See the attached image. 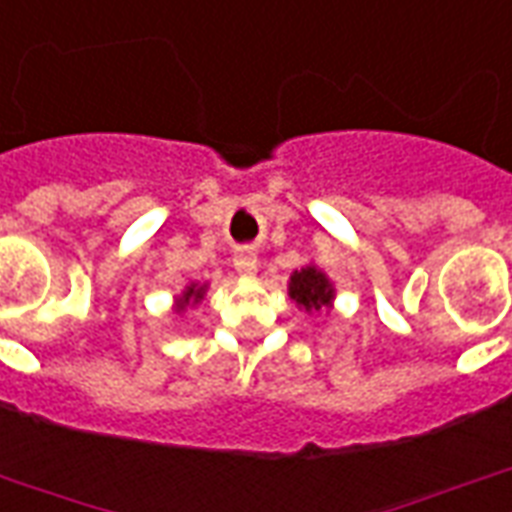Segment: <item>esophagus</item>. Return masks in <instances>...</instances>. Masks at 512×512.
Instances as JSON below:
<instances>
[{
    "mask_svg": "<svg viewBox=\"0 0 512 512\" xmlns=\"http://www.w3.org/2000/svg\"><path fill=\"white\" fill-rule=\"evenodd\" d=\"M233 265H236V271H239L241 276H252V273L257 271V255L252 249H241V252H236V257H233Z\"/></svg>",
    "mask_w": 512,
    "mask_h": 512,
    "instance_id": "obj_1",
    "label": "esophagus"
}]
</instances>
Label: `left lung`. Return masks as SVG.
I'll return each instance as SVG.
<instances>
[{"mask_svg":"<svg viewBox=\"0 0 512 512\" xmlns=\"http://www.w3.org/2000/svg\"><path fill=\"white\" fill-rule=\"evenodd\" d=\"M290 298L298 303L303 311H322L330 308L335 298V290L325 273L319 271L317 265H306L300 271H292L290 276Z\"/></svg>","mask_w":512,"mask_h":512,"instance_id":"left-lung-1","label":"left lung"}]
</instances>
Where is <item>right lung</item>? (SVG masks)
<instances>
[{
    "label": "right lung",
    "instance_id": "add662e5",
    "mask_svg": "<svg viewBox=\"0 0 512 512\" xmlns=\"http://www.w3.org/2000/svg\"><path fill=\"white\" fill-rule=\"evenodd\" d=\"M204 292H206V284H201V287H198V284H190V287L179 295V303H177L179 311H185L187 306H195L198 300L204 298Z\"/></svg>",
    "mask_w": 512,
    "mask_h": 512
}]
</instances>
